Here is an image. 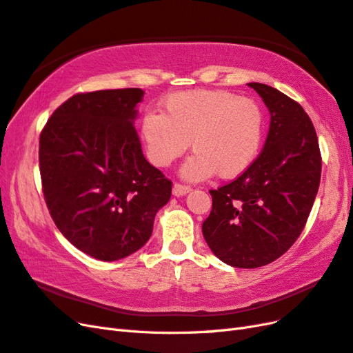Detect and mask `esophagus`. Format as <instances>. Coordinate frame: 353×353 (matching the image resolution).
<instances>
[{
  "label": "esophagus",
  "mask_w": 353,
  "mask_h": 353,
  "mask_svg": "<svg viewBox=\"0 0 353 353\" xmlns=\"http://www.w3.org/2000/svg\"><path fill=\"white\" fill-rule=\"evenodd\" d=\"M190 190H192V187H190V185L175 183V184H174L172 193H174V196H184L185 193H188V192H190Z\"/></svg>",
  "instance_id": "1"
}]
</instances>
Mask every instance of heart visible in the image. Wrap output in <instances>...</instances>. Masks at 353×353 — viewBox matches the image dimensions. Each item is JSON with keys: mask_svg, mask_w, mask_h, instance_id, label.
<instances>
[{"mask_svg": "<svg viewBox=\"0 0 353 353\" xmlns=\"http://www.w3.org/2000/svg\"><path fill=\"white\" fill-rule=\"evenodd\" d=\"M165 114L145 111L141 135L150 161L166 168L190 147L196 153L183 166V175L200 181L216 172L236 178L259 157L264 114L259 103L227 90H192L170 94Z\"/></svg>", "mask_w": 353, "mask_h": 353, "instance_id": "b5f03b06", "label": "heart"}]
</instances>
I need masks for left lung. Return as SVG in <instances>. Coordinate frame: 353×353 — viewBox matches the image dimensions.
Segmentation results:
<instances>
[{
  "instance_id": "8db88e82",
  "label": "left lung",
  "mask_w": 353,
  "mask_h": 353,
  "mask_svg": "<svg viewBox=\"0 0 353 353\" xmlns=\"http://www.w3.org/2000/svg\"><path fill=\"white\" fill-rule=\"evenodd\" d=\"M270 111V129L254 165L216 190L202 224L211 251L228 265L255 269L287 252L307 223L322 157L307 112L278 89L248 83Z\"/></svg>"
}]
</instances>
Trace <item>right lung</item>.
Returning <instances> with one entry per match:
<instances>
[{"label":"right lung","mask_w":353,"mask_h":353,"mask_svg":"<svg viewBox=\"0 0 353 353\" xmlns=\"http://www.w3.org/2000/svg\"><path fill=\"white\" fill-rule=\"evenodd\" d=\"M141 89L77 93L54 110L40 135V175L56 227L101 261L138 251L172 181L151 166L133 128Z\"/></svg>","instance_id":"obj_1"}]
</instances>
